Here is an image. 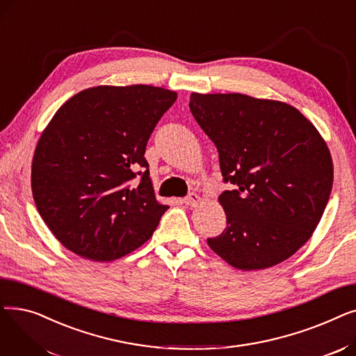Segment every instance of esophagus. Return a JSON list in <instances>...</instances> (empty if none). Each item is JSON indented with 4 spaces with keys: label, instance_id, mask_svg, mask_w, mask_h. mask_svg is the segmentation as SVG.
I'll use <instances>...</instances> for the list:
<instances>
[{
    "label": "esophagus",
    "instance_id": "obj_1",
    "mask_svg": "<svg viewBox=\"0 0 356 356\" xmlns=\"http://www.w3.org/2000/svg\"><path fill=\"white\" fill-rule=\"evenodd\" d=\"M181 202L188 204V207H192V208H193V207H197V204L202 202V199H200V196H199V195H196V193H191L188 197L181 199Z\"/></svg>",
    "mask_w": 356,
    "mask_h": 356
}]
</instances>
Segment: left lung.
Here are the masks:
<instances>
[{
  "label": "left lung",
  "mask_w": 356,
  "mask_h": 356,
  "mask_svg": "<svg viewBox=\"0 0 356 356\" xmlns=\"http://www.w3.org/2000/svg\"><path fill=\"white\" fill-rule=\"evenodd\" d=\"M191 111L215 143L235 191L219 196L227 228L208 245L242 271L274 267L319 225L333 161L317 128L290 104L245 93L192 92Z\"/></svg>",
  "instance_id": "1"
}]
</instances>
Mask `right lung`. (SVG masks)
<instances>
[{
  "instance_id": "obj_1",
  "label": "right lung",
  "mask_w": 356,
  "mask_h": 356,
  "mask_svg": "<svg viewBox=\"0 0 356 356\" xmlns=\"http://www.w3.org/2000/svg\"><path fill=\"white\" fill-rule=\"evenodd\" d=\"M176 99L175 90L159 86L99 85L56 111L34 149L31 192L65 248L111 263L153 235L168 207L156 197L144 153Z\"/></svg>"
}]
</instances>
